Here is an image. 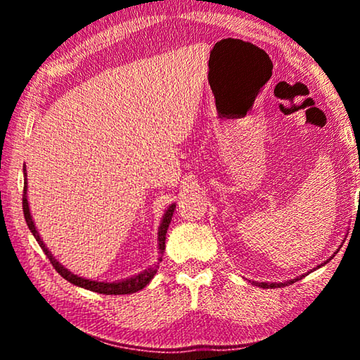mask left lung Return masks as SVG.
Listing matches in <instances>:
<instances>
[{"label": "left lung", "instance_id": "8db88e82", "mask_svg": "<svg viewBox=\"0 0 360 360\" xmlns=\"http://www.w3.org/2000/svg\"><path fill=\"white\" fill-rule=\"evenodd\" d=\"M333 257V255H332ZM330 257V259H332ZM330 259H327L324 264H321V265H318L314 268V270H318V268H321V266H324L328 260ZM309 273V271H308ZM307 273V275H308ZM304 275H302V276H297V278H294V279H289V281H284V283H254V285H259V288H262V289H275V288H285V285H289V284H292V283H295V281H298V279H302Z\"/></svg>", "mask_w": 360, "mask_h": 360}]
</instances>
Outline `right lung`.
<instances>
[{
    "instance_id": "obj_1",
    "label": "right lung",
    "mask_w": 360,
    "mask_h": 360,
    "mask_svg": "<svg viewBox=\"0 0 360 360\" xmlns=\"http://www.w3.org/2000/svg\"><path fill=\"white\" fill-rule=\"evenodd\" d=\"M23 174H25V182H23V214H25V221L30 231H32L33 236L38 241V245L41 246L42 251L51 260V264L53 265V268L62 275L66 281H70L71 284L77 285V288H84L87 290H92V292H98V294H105V295H125V294H135V292L144 289L146 285L150 283V279L155 276L157 273V268H158V262H162V255L165 252V240H167V230H168V225L172 222V217H173V212L176 208V203H172L167 208V211L163 212L162 216V222H160V227H158L157 231V241H158V262L154 265H150L149 268H146L144 271L138 273L135 276H130V278H125V279H117V281H95V279H87V278H82L79 275H75V273H71L68 268H65L60 262L53 257V254L49 251L47 246L44 245V241L39 236V231L36 229L34 221L32 217V212H30V205H28V182H27V169L23 168Z\"/></svg>"
}]
</instances>
